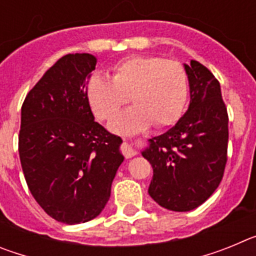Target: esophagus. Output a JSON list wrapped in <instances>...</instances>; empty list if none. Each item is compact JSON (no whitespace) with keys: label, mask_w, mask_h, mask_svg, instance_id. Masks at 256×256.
<instances>
[{"label":"esophagus","mask_w":256,"mask_h":256,"mask_svg":"<svg viewBox=\"0 0 256 256\" xmlns=\"http://www.w3.org/2000/svg\"><path fill=\"white\" fill-rule=\"evenodd\" d=\"M124 154H126V158H132V156L134 155V151H133V148H130V146H126V150H124Z\"/></svg>","instance_id":"1"}]
</instances>
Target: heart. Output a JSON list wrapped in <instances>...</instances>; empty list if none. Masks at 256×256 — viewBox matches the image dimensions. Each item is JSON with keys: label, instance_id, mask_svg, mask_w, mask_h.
Returning <instances> with one entry per match:
<instances>
[{"label": "heart", "instance_id": "1", "mask_svg": "<svg viewBox=\"0 0 256 256\" xmlns=\"http://www.w3.org/2000/svg\"><path fill=\"white\" fill-rule=\"evenodd\" d=\"M87 100L100 120L110 122L130 101L132 108L115 118L112 130L134 133L148 128L173 126L182 116L188 98V74L177 60L134 55L119 61L112 79L94 74L86 87Z\"/></svg>", "mask_w": 256, "mask_h": 256}]
</instances>
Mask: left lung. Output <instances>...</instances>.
Here are the masks:
<instances>
[{"label": "left lung", "instance_id": "1", "mask_svg": "<svg viewBox=\"0 0 256 256\" xmlns=\"http://www.w3.org/2000/svg\"><path fill=\"white\" fill-rule=\"evenodd\" d=\"M184 68L188 110L170 130L152 137L142 152L154 169L148 195L173 212H190L205 202L218 188L227 164L228 112L220 84L198 61Z\"/></svg>", "mask_w": 256, "mask_h": 256}]
</instances>
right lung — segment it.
<instances>
[{
	"label": "right lung",
	"mask_w": 256,
	"mask_h": 256,
	"mask_svg": "<svg viewBox=\"0 0 256 256\" xmlns=\"http://www.w3.org/2000/svg\"><path fill=\"white\" fill-rule=\"evenodd\" d=\"M90 54L58 58L22 106L19 156L40 206L65 224L96 218L124 158L122 138L94 122L86 87L96 66Z\"/></svg>",
	"instance_id": "1"
}]
</instances>
